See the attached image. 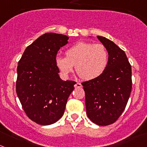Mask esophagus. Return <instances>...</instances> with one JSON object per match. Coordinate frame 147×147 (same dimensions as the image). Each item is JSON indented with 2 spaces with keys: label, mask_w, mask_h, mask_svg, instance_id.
I'll return each mask as SVG.
<instances>
[{
  "label": "esophagus",
  "mask_w": 147,
  "mask_h": 147,
  "mask_svg": "<svg viewBox=\"0 0 147 147\" xmlns=\"http://www.w3.org/2000/svg\"><path fill=\"white\" fill-rule=\"evenodd\" d=\"M82 85L80 83H79V82L76 83V84L74 85V87L75 88H80V87H82Z\"/></svg>",
  "instance_id": "esophagus-1"
}]
</instances>
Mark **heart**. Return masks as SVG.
Wrapping results in <instances>:
<instances>
[{
	"mask_svg": "<svg viewBox=\"0 0 147 147\" xmlns=\"http://www.w3.org/2000/svg\"><path fill=\"white\" fill-rule=\"evenodd\" d=\"M108 63L105 46L89 42H79L66 50L65 57L58 55L55 58V64L63 76H68L76 65L77 74L86 81L100 77Z\"/></svg>",
	"mask_w": 147,
	"mask_h": 147,
	"instance_id": "heart-1",
	"label": "heart"
}]
</instances>
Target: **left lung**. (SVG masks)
<instances>
[{
    "label": "left lung",
    "instance_id": "left-lung-1",
    "mask_svg": "<svg viewBox=\"0 0 147 147\" xmlns=\"http://www.w3.org/2000/svg\"><path fill=\"white\" fill-rule=\"evenodd\" d=\"M97 38L108 51V65L100 77L82 84L88 118L103 126L115 122L126 107L132 89L131 65L125 52L113 42Z\"/></svg>",
    "mask_w": 147,
    "mask_h": 147
}]
</instances>
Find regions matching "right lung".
<instances>
[{"instance_id":"obj_1","label":"right lung","mask_w":147,"mask_h":147,"mask_svg":"<svg viewBox=\"0 0 147 147\" xmlns=\"http://www.w3.org/2000/svg\"><path fill=\"white\" fill-rule=\"evenodd\" d=\"M68 37L55 33L40 36L24 52L18 63L16 91L28 118L42 125L58 121L64 113L74 81H62L55 64L58 51Z\"/></svg>"}]
</instances>
